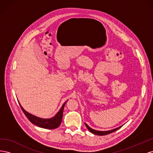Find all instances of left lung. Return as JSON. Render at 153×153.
<instances>
[{"label":"left lung","mask_w":153,"mask_h":153,"mask_svg":"<svg viewBox=\"0 0 153 153\" xmlns=\"http://www.w3.org/2000/svg\"><path fill=\"white\" fill-rule=\"evenodd\" d=\"M85 126H86L87 128L88 129H89V131H91V132L92 133L95 134V135H108V134H110V133H113L114 131H117V129H119V128H121L122 127V126H121L118 127V128H115V129H112V130L106 131H97V130H95V129H93L91 128L89 126H88V125H87L86 123H85Z\"/></svg>","instance_id":"left-lung-1"}]
</instances>
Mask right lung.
I'll list each match as a JSON object with an SVG mask.
<instances>
[{
	"label": "right lung",
	"instance_id": "obj_1",
	"mask_svg": "<svg viewBox=\"0 0 153 153\" xmlns=\"http://www.w3.org/2000/svg\"><path fill=\"white\" fill-rule=\"evenodd\" d=\"M67 101L68 100L62 105L61 108L60 109V110L57 112V114L55 115L54 117H53L51 119H41L38 117H36L34 115L27 112L22 107V106L20 105V103L19 105L23 111V112L24 113L25 116L32 124H34L36 125V126L43 128L55 129L60 126V124H61L62 122L64 107Z\"/></svg>",
	"mask_w": 153,
	"mask_h": 153
}]
</instances>
